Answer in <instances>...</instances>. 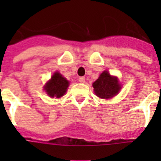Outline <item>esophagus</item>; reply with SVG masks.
Returning <instances> with one entry per match:
<instances>
[{"label": "esophagus", "instance_id": "34e87169", "mask_svg": "<svg viewBox=\"0 0 161 161\" xmlns=\"http://www.w3.org/2000/svg\"><path fill=\"white\" fill-rule=\"evenodd\" d=\"M78 81L82 83H85V78L84 77H80V78H78Z\"/></svg>", "mask_w": 161, "mask_h": 161}]
</instances>
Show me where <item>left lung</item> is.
I'll return each mask as SVG.
<instances>
[{
	"instance_id": "left-lung-1",
	"label": "left lung",
	"mask_w": 161,
	"mask_h": 161,
	"mask_svg": "<svg viewBox=\"0 0 161 161\" xmlns=\"http://www.w3.org/2000/svg\"><path fill=\"white\" fill-rule=\"evenodd\" d=\"M96 95L101 98H110L116 95L121 88L118 78L112 77L108 71H103L99 78L93 83Z\"/></svg>"
}]
</instances>
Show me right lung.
Wrapping results in <instances>:
<instances>
[{"label":"right lung","instance_id":"add662e5","mask_svg":"<svg viewBox=\"0 0 161 161\" xmlns=\"http://www.w3.org/2000/svg\"><path fill=\"white\" fill-rule=\"evenodd\" d=\"M69 83L58 72L52 76L51 80L44 86V89L52 98H61L67 91Z\"/></svg>","mask_w":161,"mask_h":161}]
</instances>
